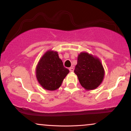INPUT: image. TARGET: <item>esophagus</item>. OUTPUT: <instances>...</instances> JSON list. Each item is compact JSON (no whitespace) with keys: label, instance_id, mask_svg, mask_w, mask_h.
<instances>
[{"label":"esophagus","instance_id":"obj_1","mask_svg":"<svg viewBox=\"0 0 131 131\" xmlns=\"http://www.w3.org/2000/svg\"><path fill=\"white\" fill-rule=\"evenodd\" d=\"M69 70H70V72H73V71H74V68H73V67L70 68H69Z\"/></svg>","mask_w":131,"mask_h":131}]
</instances>
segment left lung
I'll list each match as a JSON object with an SVG mask.
<instances>
[{"label":"left lung","mask_w":131,"mask_h":131,"mask_svg":"<svg viewBox=\"0 0 131 131\" xmlns=\"http://www.w3.org/2000/svg\"><path fill=\"white\" fill-rule=\"evenodd\" d=\"M74 71L81 85L88 91L98 88L105 76V70L100 60L88 52H81L78 55Z\"/></svg>","instance_id":"1"}]
</instances>
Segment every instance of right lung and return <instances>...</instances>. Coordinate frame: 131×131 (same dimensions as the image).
<instances>
[{
    "label": "right lung",
    "mask_w": 131,
    "mask_h": 131,
    "mask_svg": "<svg viewBox=\"0 0 131 131\" xmlns=\"http://www.w3.org/2000/svg\"><path fill=\"white\" fill-rule=\"evenodd\" d=\"M70 71L64 67L58 52L48 50L42 55L36 68L37 80L44 89L55 91L61 86Z\"/></svg>",
    "instance_id": "1"
}]
</instances>
